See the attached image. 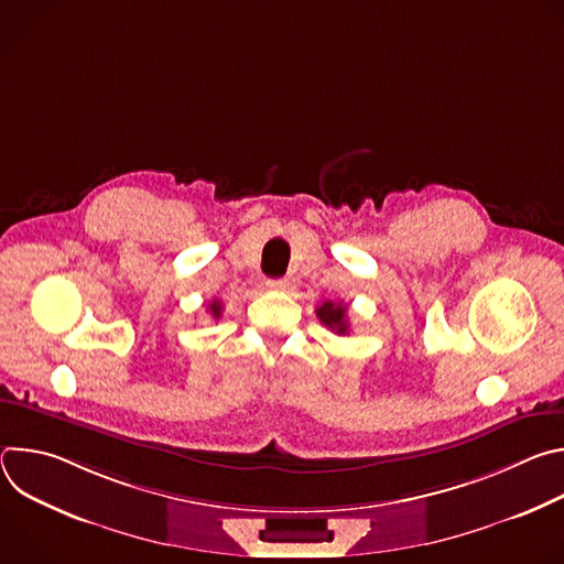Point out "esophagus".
<instances>
[{
    "label": "esophagus",
    "instance_id": "esophagus-1",
    "mask_svg": "<svg viewBox=\"0 0 564 564\" xmlns=\"http://www.w3.org/2000/svg\"><path fill=\"white\" fill-rule=\"evenodd\" d=\"M265 288H268V290H285V288H288V281H285V279H268V281H265Z\"/></svg>",
    "mask_w": 564,
    "mask_h": 564
}]
</instances>
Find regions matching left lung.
I'll return each mask as SVG.
<instances>
[{"label": "left lung", "instance_id": "1", "mask_svg": "<svg viewBox=\"0 0 564 564\" xmlns=\"http://www.w3.org/2000/svg\"><path fill=\"white\" fill-rule=\"evenodd\" d=\"M316 316H318L321 324H324L330 330H335L337 335L348 333V318H346V305L344 303L324 301L316 307Z\"/></svg>", "mask_w": 564, "mask_h": 564}]
</instances>
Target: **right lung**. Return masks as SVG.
<instances>
[{
    "label": "right lung",
    "mask_w": 564,
    "mask_h": 564,
    "mask_svg": "<svg viewBox=\"0 0 564 564\" xmlns=\"http://www.w3.org/2000/svg\"><path fill=\"white\" fill-rule=\"evenodd\" d=\"M209 312H212V316H214V318H218V316H220V312H223L220 301H216V299H214V303H209Z\"/></svg>",
    "instance_id": "add662e5"
}]
</instances>
